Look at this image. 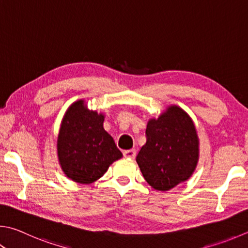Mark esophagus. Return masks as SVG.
I'll list each match as a JSON object with an SVG mask.
<instances>
[{
	"instance_id": "34e87169",
	"label": "esophagus",
	"mask_w": 248,
	"mask_h": 248,
	"mask_svg": "<svg viewBox=\"0 0 248 248\" xmlns=\"http://www.w3.org/2000/svg\"><path fill=\"white\" fill-rule=\"evenodd\" d=\"M124 156L125 157V158H130V159L136 158L137 151H136V150H128V151H124Z\"/></svg>"
}]
</instances>
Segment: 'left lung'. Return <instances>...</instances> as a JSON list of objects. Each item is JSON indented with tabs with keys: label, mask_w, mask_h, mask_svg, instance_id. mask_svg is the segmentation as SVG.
<instances>
[{
	"label": "left lung",
	"mask_w": 248,
	"mask_h": 248,
	"mask_svg": "<svg viewBox=\"0 0 248 248\" xmlns=\"http://www.w3.org/2000/svg\"><path fill=\"white\" fill-rule=\"evenodd\" d=\"M146 143L137 156L144 179L157 191H169L192 177L200 159V139L187 112L169 105L146 125Z\"/></svg>",
	"instance_id": "8db88e82"
}]
</instances>
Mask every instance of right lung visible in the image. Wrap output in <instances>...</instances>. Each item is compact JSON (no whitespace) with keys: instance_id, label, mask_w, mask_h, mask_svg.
I'll return each instance as SVG.
<instances>
[{"instance_id":"1","label":"right lung","mask_w":248,"mask_h":248,"mask_svg":"<svg viewBox=\"0 0 248 248\" xmlns=\"http://www.w3.org/2000/svg\"><path fill=\"white\" fill-rule=\"evenodd\" d=\"M105 115L89 109L84 100L74 102L62 117L57 136L60 166L74 182L90 184L104 175L123 157L104 129Z\"/></svg>"}]
</instances>
